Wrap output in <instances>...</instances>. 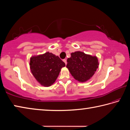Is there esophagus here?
Returning a JSON list of instances; mask_svg holds the SVG:
<instances>
[{
  "mask_svg": "<svg viewBox=\"0 0 130 130\" xmlns=\"http://www.w3.org/2000/svg\"><path fill=\"white\" fill-rule=\"evenodd\" d=\"M63 61L64 62V63H65V65L67 64V60H65V59H64V60H63Z\"/></svg>",
  "mask_w": 130,
  "mask_h": 130,
  "instance_id": "obj_1",
  "label": "esophagus"
}]
</instances>
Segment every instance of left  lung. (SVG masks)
Here are the masks:
<instances>
[{
	"mask_svg": "<svg viewBox=\"0 0 130 130\" xmlns=\"http://www.w3.org/2000/svg\"><path fill=\"white\" fill-rule=\"evenodd\" d=\"M67 60V68L75 80L84 83L89 80L98 68V57L82 52L72 53Z\"/></svg>",
	"mask_w": 130,
	"mask_h": 130,
	"instance_id": "left-lung-1",
	"label": "left lung"
}]
</instances>
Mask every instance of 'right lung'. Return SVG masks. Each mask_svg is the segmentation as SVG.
<instances>
[{
	"label": "right lung",
	"instance_id": "1",
	"mask_svg": "<svg viewBox=\"0 0 130 130\" xmlns=\"http://www.w3.org/2000/svg\"><path fill=\"white\" fill-rule=\"evenodd\" d=\"M65 63L52 53L32 56L30 58L31 72L37 81L41 85L49 87L58 77L61 69Z\"/></svg>",
	"mask_w": 130,
	"mask_h": 130
}]
</instances>
